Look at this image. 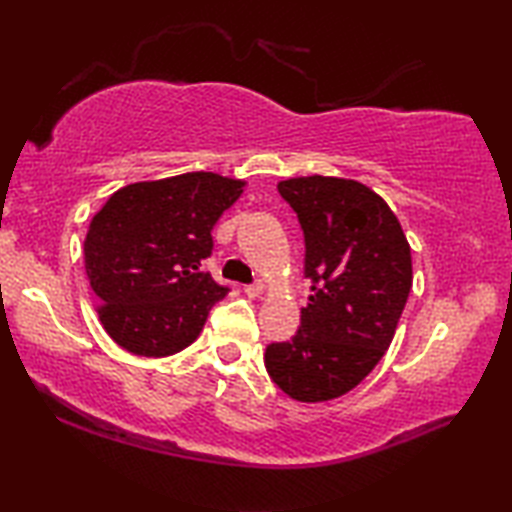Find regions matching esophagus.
Here are the masks:
<instances>
[{
  "label": "esophagus",
  "instance_id": "obj_1",
  "mask_svg": "<svg viewBox=\"0 0 512 512\" xmlns=\"http://www.w3.org/2000/svg\"><path fill=\"white\" fill-rule=\"evenodd\" d=\"M262 291H264V284H262V282L246 284V287H244V293H246L248 298H257V296H262Z\"/></svg>",
  "mask_w": 512,
  "mask_h": 512
}]
</instances>
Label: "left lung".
Masks as SVG:
<instances>
[{
    "label": "left lung",
    "instance_id": "left-lung-1",
    "mask_svg": "<svg viewBox=\"0 0 512 512\" xmlns=\"http://www.w3.org/2000/svg\"><path fill=\"white\" fill-rule=\"evenodd\" d=\"M277 192L305 235L309 305L291 341L271 343L268 375L298 402L341 397L391 345L413 284L411 246L384 198L357 180L289 178Z\"/></svg>",
    "mask_w": 512,
    "mask_h": 512
}]
</instances>
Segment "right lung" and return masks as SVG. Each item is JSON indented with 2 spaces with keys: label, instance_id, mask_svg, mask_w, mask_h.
<instances>
[{
  "label": "right lung",
  "instance_id": "add662e5",
  "mask_svg": "<svg viewBox=\"0 0 512 512\" xmlns=\"http://www.w3.org/2000/svg\"><path fill=\"white\" fill-rule=\"evenodd\" d=\"M244 185L212 171L133 183L92 216L85 273L112 341L158 359L198 339L214 302L228 293L201 262L212 255L214 223Z\"/></svg>",
  "mask_w": 512,
  "mask_h": 512
}]
</instances>
